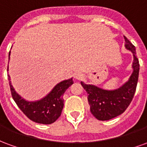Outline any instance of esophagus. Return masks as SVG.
Segmentation results:
<instances>
[{"label":"esophagus","mask_w":147,"mask_h":147,"mask_svg":"<svg viewBox=\"0 0 147 147\" xmlns=\"http://www.w3.org/2000/svg\"><path fill=\"white\" fill-rule=\"evenodd\" d=\"M75 79L77 80H80L83 79V75L80 73H76L75 75Z\"/></svg>","instance_id":"esophagus-1"}]
</instances>
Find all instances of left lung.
Returning a JSON list of instances; mask_svg holds the SVG:
<instances>
[{
    "instance_id": "8db88e82",
    "label": "left lung",
    "mask_w": 147,
    "mask_h": 147,
    "mask_svg": "<svg viewBox=\"0 0 147 147\" xmlns=\"http://www.w3.org/2000/svg\"><path fill=\"white\" fill-rule=\"evenodd\" d=\"M125 48L133 53V72L127 82L120 88L107 90L94 85L86 84L81 82V85L88 94L87 99L90 112L99 120H109L122 114L129 106L136 92L139 79V63L136 57V47L126 37Z\"/></svg>"
}]
</instances>
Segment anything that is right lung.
<instances>
[{
	"label": "right lung",
	"mask_w": 147,
	"mask_h": 147,
	"mask_svg": "<svg viewBox=\"0 0 147 147\" xmlns=\"http://www.w3.org/2000/svg\"><path fill=\"white\" fill-rule=\"evenodd\" d=\"M11 52H9L10 56ZM11 96L18 107L30 120L42 124L54 123L60 117L64 107V94L66 90L73 84L72 78L64 80L54 86L49 94L39 101L28 102L16 92L8 76Z\"/></svg>",
	"instance_id": "add662e5"
}]
</instances>
